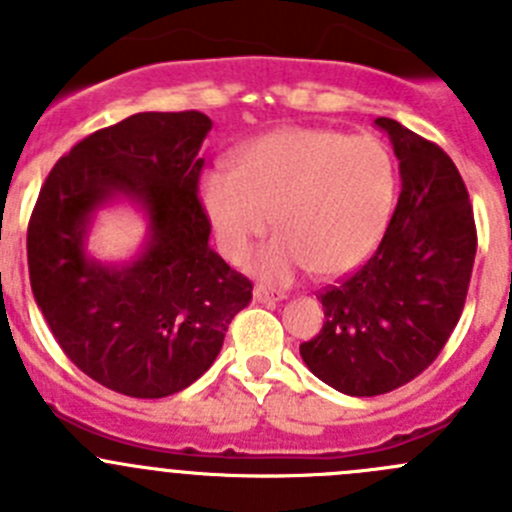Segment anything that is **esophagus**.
Wrapping results in <instances>:
<instances>
[{"label": "esophagus", "mask_w": 512, "mask_h": 512, "mask_svg": "<svg viewBox=\"0 0 512 512\" xmlns=\"http://www.w3.org/2000/svg\"><path fill=\"white\" fill-rule=\"evenodd\" d=\"M252 300H255V303H280V300H285V295L270 293V290L265 288H255L252 290Z\"/></svg>", "instance_id": "esophagus-1"}]
</instances>
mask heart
Listing matches in <instances>:
<instances>
[{
	"label": "heart",
	"instance_id": "heart-1",
	"mask_svg": "<svg viewBox=\"0 0 512 512\" xmlns=\"http://www.w3.org/2000/svg\"><path fill=\"white\" fill-rule=\"evenodd\" d=\"M199 202L219 250L242 262L272 224L280 237L252 257L270 283L313 267L338 278L369 260L396 202V166L374 136L290 126L252 141L234 169L202 176Z\"/></svg>",
	"mask_w": 512,
	"mask_h": 512
}]
</instances>
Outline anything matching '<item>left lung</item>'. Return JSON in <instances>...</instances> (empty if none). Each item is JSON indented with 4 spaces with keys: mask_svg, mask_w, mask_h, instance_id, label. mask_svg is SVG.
<instances>
[{
    "mask_svg": "<svg viewBox=\"0 0 512 512\" xmlns=\"http://www.w3.org/2000/svg\"><path fill=\"white\" fill-rule=\"evenodd\" d=\"M374 126L399 161V202L371 260L318 295L323 331L300 346L310 374L348 396L386 394L432 364L460 321L477 250L450 156L391 118Z\"/></svg>",
    "mask_w": 512,
    "mask_h": 512,
    "instance_id": "1",
    "label": "left lung"
}]
</instances>
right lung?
<instances>
[{
  "label": "right lung",
  "mask_w": 512,
  "mask_h": 512,
  "mask_svg": "<svg viewBox=\"0 0 512 512\" xmlns=\"http://www.w3.org/2000/svg\"><path fill=\"white\" fill-rule=\"evenodd\" d=\"M199 111L136 113L95 131L42 184L27 229L37 308L52 336L98 384L161 399L186 389L219 356L252 283L209 247L197 199ZM126 203L147 222L139 250L108 263L87 250L97 212Z\"/></svg>",
  "instance_id": "right-lung-1"
}]
</instances>
